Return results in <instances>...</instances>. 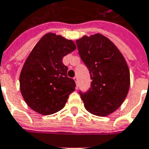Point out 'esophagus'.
I'll list each match as a JSON object with an SVG mask.
<instances>
[{
	"mask_svg": "<svg viewBox=\"0 0 149 149\" xmlns=\"http://www.w3.org/2000/svg\"><path fill=\"white\" fill-rule=\"evenodd\" d=\"M74 80L75 81V83H76V86H77V85H78V77H77V76L74 77Z\"/></svg>",
	"mask_w": 149,
	"mask_h": 149,
	"instance_id": "1",
	"label": "esophagus"
}]
</instances>
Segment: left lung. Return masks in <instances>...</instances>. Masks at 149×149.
<instances>
[{"instance_id":"8db88e82","label":"left lung","mask_w":149,"mask_h":149,"mask_svg":"<svg viewBox=\"0 0 149 149\" xmlns=\"http://www.w3.org/2000/svg\"><path fill=\"white\" fill-rule=\"evenodd\" d=\"M76 45L92 79L87 92L79 91L84 108L95 115L107 116L120 107L129 93L130 73L126 60L115 45L101 34L84 36Z\"/></svg>"}]
</instances>
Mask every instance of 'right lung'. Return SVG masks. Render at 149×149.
Instances as JSON below:
<instances>
[{"label":"right lung","mask_w":149,"mask_h":149,"mask_svg":"<svg viewBox=\"0 0 149 149\" xmlns=\"http://www.w3.org/2000/svg\"><path fill=\"white\" fill-rule=\"evenodd\" d=\"M75 49L72 40L54 33L45 34L35 45L20 75L21 95L34 111L49 115L65 107L75 82L67 76L62 60Z\"/></svg>","instance_id":"add662e5"}]
</instances>
